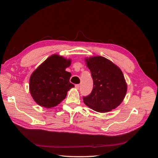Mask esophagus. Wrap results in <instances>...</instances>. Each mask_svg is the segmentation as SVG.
Listing matches in <instances>:
<instances>
[{
  "instance_id": "34e87169",
  "label": "esophagus",
  "mask_w": 158,
  "mask_h": 158,
  "mask_svg": "<svg viewBox=\"0 0 158 158\" xmlns=\"http://www.w3.org/2000/svg\"><path fill=\"white\" fill-rule=\"evenodd\" d=\"M75 88L77 89H78L80 88V84H76L75 85Z\"/></svg>"
}]
</instances>
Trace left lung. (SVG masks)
Wrapping results in <instances>:
<instances>
[{"label": "left lung", "instance_id": "obj_1", "mask_svg": "<svg viewBox=\"0 0 158 158\" xmlns=\"http://www.w3.org/2000/svg\"><path fill=\"white\" fill-rule=\"evenodd\" d=\"M85 61L92 74L94 87L92 93L83 98L84 103L97 112L111 111L122 103L127 93L123 72L103 56L86 57Z\"/></svg>", "mask_w": 158, "mask_h": 158}]
</instances>
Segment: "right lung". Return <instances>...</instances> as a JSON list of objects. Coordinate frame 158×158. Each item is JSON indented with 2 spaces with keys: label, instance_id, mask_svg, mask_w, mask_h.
<instances>
[{
  "label": "right lung",
  "instance_id": "add662e5",
  "mask_svg": "<svg viewBox=\"0 0 158 158\" xmlns=\"http://www.w3.org/2000/svg\"><path fill=\"white\" fill-rule=\"evenodd\" d=\"M71 59L59 55L48 57L33 72L30 78V92L34 101L41 107L56 106L74 85L70 82L71 73L66 71Z\"/></svg>",
  "mask_w": 158,
  "mask_h": 158
}]
</instances>
